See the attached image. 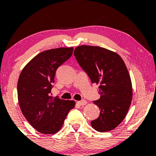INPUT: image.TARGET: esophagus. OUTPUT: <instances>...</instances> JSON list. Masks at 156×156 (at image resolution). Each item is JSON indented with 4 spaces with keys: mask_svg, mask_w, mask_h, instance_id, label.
<instances>
[{
    "mask_svg": "<svg viewBox=\"0 0 156 156\" xmlns=\"http://www.w3.org/2000/svg\"><path fill=\"white\" fill-rule=\"evenodd\" d=\"M77 103H78L79 105H86L87 103V101H85V100H83V101H78L77 102Z\"/></svg>",
    "mask_w": 156,
    "mask_h": 156,
    "instance_id": "obj_1",
    "label": "esophagus"
}]
</instances>
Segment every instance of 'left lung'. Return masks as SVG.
I'll list each match as a JSON object with an SVG mask.
<instances>
[{
    "label": "left lung",
    "instance_id": "left-lung-1",
    "mask_svg": "<svg viewBox=\"0 0 156 156\" xmlns=\"http://www.w3.org/2000/svg\"><path fill=\"white\" fill-rule=\"evenodd\" d=\"M80 67L92 83L99 84L101 98L94 103L100 116L91 122L97 131L106 132L125 119L132 101V83L128 69L117 53L98 46L81 45L74 51Z\"/></svg>",
    "mask_w": 156,
    "mask_h": 156
}]
</instances>
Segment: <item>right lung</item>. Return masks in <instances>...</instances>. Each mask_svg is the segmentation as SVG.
I'll use <instances>...</instances> for the list:
<instances>
[{"label":"right lung","instance_id":"1","mask_svg":"<svg viewBox=\"0 0 156 156\" xmlns=\"http://www.w3.org/2000/svg\"><path fill=\"white\" fill-rule=\"evenodd\" d=\"M73 48L48 50L30 61L20 75L17 97L21 112L37 131L54 134L62 128L67 114L76 103L50 96L55 71L69 59Z\"/></svg>","mask_w":156,"mask_h":156}]
</instances>
